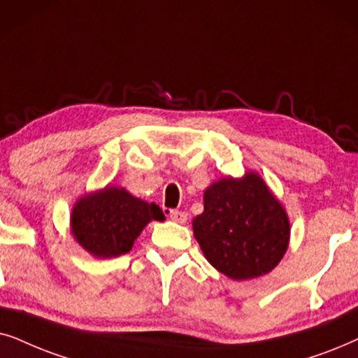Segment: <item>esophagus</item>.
<instances>
[{
    "label": "esophagus",
    "instance_id": "esophagus-1",
    "mask_svg": "<svg viewBox=\"0 0 358 358\" xmlns=\"http://www.w3.org/2000/svg\"><path fill=\"white\" fill-rule=\"evenodd\" d=\"M169 217L173 222H178V224H185L188 221V214L183 213V211H170Z\"/></svg>",
    "mask_w": 358,
    "mask_h": 358
}]
</instances>
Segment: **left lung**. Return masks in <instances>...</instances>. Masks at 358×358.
Returning a JSON list of instances; mask_svg holds the SVG:
<instances>
[{"label": "left lung", "mask_w": 358, "mask_h": 358, "mask_svg": "<svg viewBox=\"0 0 358 358\" xmlns=\"http://www.w3.org/2000/svg\"><path fill=\"white\" fill-rule=\"evenodd\" d=\"M193 232L209 264L241 282L278 265L288 249L289 221L262 176L247 171L208 187Z\"/></svg>", "instance_id": "obj_1"}]
</instances>
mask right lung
<instances>
[{"label": "right lung", "mask_w": 358, "mask_h": 358, "mask_svg": "<svg viewBox=\"0 0 358 358\" xmlns=\"http://www.w3.org/2000/svg\"><path fill=\"white\" fill-rule=\"evenodd\" d=\"M165 216L155 203H147L117 187H106L76 201L71 211V234L96 259L127 254L150 221Z\"/></svg>", "instance_id": "right-lung-1"}]
</instances>
